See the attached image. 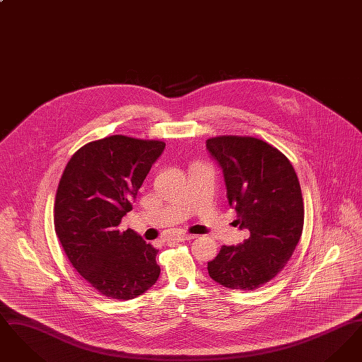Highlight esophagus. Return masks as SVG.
<instances>
[{"mask_svg": "<svg viewBox=\"0 0 362 362\" xmlns=\"http://www.w3.org/2000/svg\"><path fill=\"white\" fill-rule=\"evenodd\" d=\"M195 236L194 235H189V233H180V235H173V238H171V240L175 241H185V240H191V239H194Z\"/></svg>", "mask_w": 362, "mask_h": 362, "instance_id": "1", "label": "esophagus"}]
</instances>
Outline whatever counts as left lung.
<instances>
[{"mask_svg": "<svg viewBox=\"0 0 362 362\" xmlns=\"http://www.w3.org/2000/svg\"><path fill=\"white\" fill-rule=\"evenodd\" d=\"M206 149L224 173L229 206L238 211L235 224L250 232L207 262L209 276L229 289L254 291L285 267L301 238L298 177L286 156L258 138H210Z\"/></svg>", "mask_w": 362, "mask_h": 362, "instance_id": "8db88e82", "label": "left lung"}]
</instances>
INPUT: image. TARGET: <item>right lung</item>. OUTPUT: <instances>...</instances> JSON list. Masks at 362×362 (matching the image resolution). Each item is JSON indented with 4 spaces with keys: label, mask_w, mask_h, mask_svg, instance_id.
Wrapping results in <instances>:
<instances>
[{
    "label": "right lung",
    "mask_w": 362,
    "mask_h": 362,
    "mask_svg": "<svg viewBox=\"0 0 362 362\" xmlns=\"http://www.w3.org/2000/svg\"><path fill=\"white\" fill-rule=\"evenodd\" d=\"M164 148L126 136L93 141L71 156L59 180L55 233L73 267L105 297L136 298L160 276L158 250L119 224Z\"/></svg>",
    "instance_id": "add662e5"
}]
</instances>
